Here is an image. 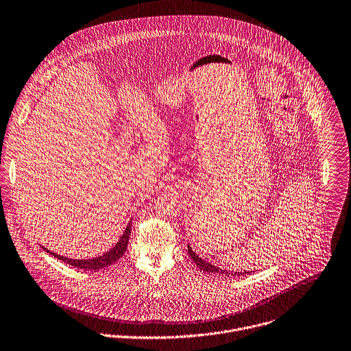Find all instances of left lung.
<instances>
[{"label":"left lung","instance_id":"left-lung-1","mask_svg":"<svg viewBox=\"0 0 351 351\" xmlns=\"http://www.w3.org/2000/svg\"><path fill=\"white\" fill-rule=\"evenodd\" d=\"M188 254L191 255V258L195 261V263H196V266L200 269V270H203V271H208V273H217V274H225V276H233V277H240V276H245V274H248L250 271H241V273H239V271H228V270H223V269H219V267H217L215 265H211L210 262H206V261H203L202 258H199L197 255H196V252H193V250L188 245Z\"/></svg>","mask_w":351,"mask_h":351}]
</instances>
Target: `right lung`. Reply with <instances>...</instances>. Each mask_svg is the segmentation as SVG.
<instances>
[{
  "instance_id": "1",
  "label": "right lung",
  "mask_w": 351,
  "mask_h": 351,
  "mask_svg": "<svg viewBox=\"0 0 351 351\" xmlns=\"http://www.w3.org/2000/svg\"><path fill=\"white\" fill-rule=\"evenodd\" d=\"M130 230H132V225L129 223L126 230L123 232V234L121 236L119 241L115 244L114 248H111L110 251H107L104 255L101 256H97V258H90V259H71V258H66V256H62L59 254H55V252H51L49 250L44 248L47 252L52 254L55 258L63 261V262H67L69 265L74 266V267H78V269H85V270H99V269H103V267H107V266H111L112 263H115L126 251L128 248V243H129V236H130Z\"/></svg>"
}]
</instances>
